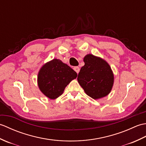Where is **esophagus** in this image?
Returning a JSON list of instances; mask_svg holds the SVG:
<instances>
[{"mask_svg": "<svg viewBox=\"0 0 146 146\" xmlns=\"http://www.w3.org/2000/svg\"><path fill=\"white\" fill-rule=\"evenodd\" d=\"M73 70L76 71L77 74H78L80 71V68L78 66H75L73 68Z\"/></svg>", "mask_w": 146, "mask_h": 146, "instance_id": "esophagus-1", "label": "esophagus"}]
</instances>
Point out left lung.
<instances>
[{"mask_svg":"<svg viewBox=\"0 0 146 146\" xmlns=\"http://www.w3.org/2000/svg\"><path fill=\"white\" fill-rule=\"evenodd\" d=\"M85 65L78 73V82L85 92L94 99L107 96L113 84V74L106 61L92 54L85 56Z\"/></svg>","mask_w":146,"mask_h":146,"instance_id":"1","label":"left lung"}]
</instances>
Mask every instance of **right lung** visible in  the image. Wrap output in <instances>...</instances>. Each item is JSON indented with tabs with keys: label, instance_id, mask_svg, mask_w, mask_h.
Returning a JSON list of instances; mask_svg holds the SVG:
<instances>
[{
	"label": "right lung",
	"instance_id": "obj_1",
	"mask_svg": "<svg viewBox=\"0 0 146 146\" xmlns=\"http://www.w3.org/2000/svg\"><path fill=\"white\" fill-rule=\"evenodd\" d=\"M76 76L77 73L68 64L54 59L41 68L38 83L43 94L49 98L55 99L63 94L65 87Z\"/></svg>",
	"mask_w": 146,
	"mask_h": 146
}]
</instances>
